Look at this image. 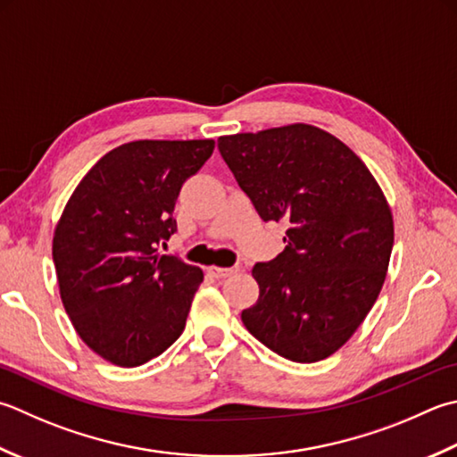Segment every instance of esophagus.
I'll use <instances>...</instances> for the list:
<instances>
[{
  "label": "esophagus",
  "instance_id": "obj_1",
  "mask_svg": "<svg viewBox=\"0 0 457 457\" xmlns=\"http://www.w3.org/2000/svg\"><path fill=\"white\" fill-rule=\"evenodd\" d=\"M237 270L236 267H218V265H210L208 267V273L212 277H216V279H226V277L234 275Z\"/></svg>",
  "mask_w": 457,
  "mask_h": 457
}]
</instances>
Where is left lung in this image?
I'll list each match as a JSON object with an SVG mask.
<instances>
[{
	"label": "left lung",
	"mask_w": 457,
	"mask_h": 457,
	"mask_svg": "<svg viewBox=\"0 0 457 457\" xmlns=\"http://www.w3.org/2000/svg\"><path fill=\"white\" fill-rule=\"evenodd\" d=\"M218 148L285 249L255 263L259 299L241 312L259 343L293 362L337 353L386 279L395 221L378 182L333 134L311 124L220 137Z\"/></svg>",
	"instance_id": "left-lung-1"
}]
</instances>
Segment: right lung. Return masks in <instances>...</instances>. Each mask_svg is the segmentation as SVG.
<instances>
[{"label":"right lung","instance_id":"add662e5","mask_svg":"<svg viewBox=\"0 0 457 457\" xmlns=\"http://www.w3.org/2000/svg\"><path fill=\"white\" fill-rule=\"evenodd\" d=\"M213 140H134L111 150L71 195L53 236L61 301L85 345L116 366L162 354L186 327L200 267L158 245L176 231L182 184Z\"/></svg>","mask_w":457,"mask_h":457}]
</instances>
